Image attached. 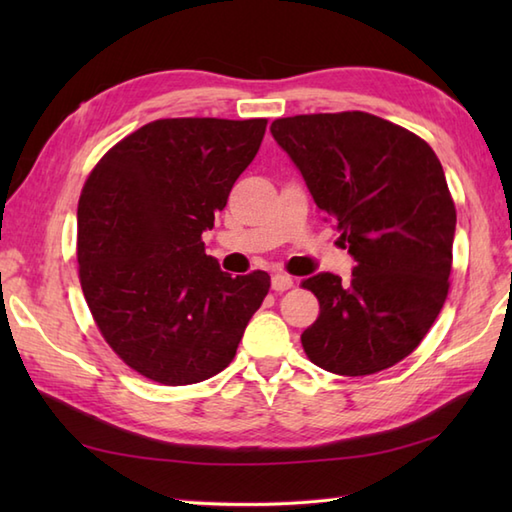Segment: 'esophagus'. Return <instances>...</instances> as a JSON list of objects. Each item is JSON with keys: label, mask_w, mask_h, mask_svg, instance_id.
I'll return each instance as SVG.
<instances>
[{"label": "esophagus", "mask_w": 512, "mask_h": 512, "mask_svg": "<svg viewBox=\"0 0 512 512\" xmlns=\"http://www.w3.org/2000/svg\"><path fill=\"white\" fill-rule=\"evenodd\" d=\"M292 284H295V281H292V277L286 273H275L273 279H270V286H273L275 292H284V290L292 288Z\"/></svg>", "instance_id": "34e87169"}]
</instances>
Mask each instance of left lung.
Instances as JSON below:
<instances>
[{"instance_id": "left-lung-1", "label": "left lung", "mask_w": 512, "mask_h": 512, "mask_svg": "<svg viewBox=\"0 0 512 512\" xmlns=\"http://www.w3.org/2000/svg\"><path fill=\"white\" fill-rule=\"evenodd\" d=\"M270 134L356 262L347 281L332 273L303 281L319 299L303 350L341 376L396 365L449 292L455 204L438 156L405 127L365 112L277 118Z\"/></svg>"}]
</instances>
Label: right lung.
I'll list each match as a JSON object with an SVG mask.
<instances>
[{
  "mask_svg": "<svg viewBox=\"0 0 512 512\" xmlns=\"http://www.w3.org/2000/svg\"><path fill=\"white\" fill-rule=\"evenodd\" d=\"M266 118H162L123 138L79 200V277L103 339L162 385H193L233 361L268 295L264 270L231 277L204 253Z\"/></svg>",
  "mask_w": 512,
  "mask_h": 512,
  "instance_id": "1",
  "label": "right lung"
}]
</instances>
